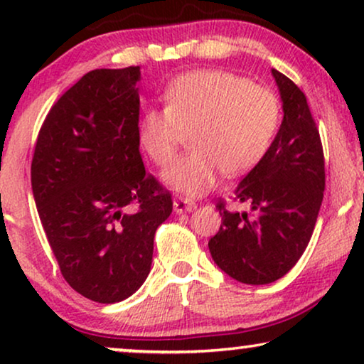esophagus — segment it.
<instances>
[{
  "label": "esophagus",
  "instance_id": "34e87169",
  "mask_svg": "<svg viewBox=\"0 0 364 364\" xmlns=\"http://www.w3.org/2000/svg\"><path fill=\"white\" fill-rule=\"evenodd\" d=\"M196 208V203H193L191 198H183V197H178L173 200V210L177 213H183V212H191Z\"/></svg>",
  "mask_w": 364,
  "mask_h": 364
}]
</instances>
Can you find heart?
<instances>
[{
  "instance_id": "obj_1",
  "label": "heart",
  "mask_w": 364,
  "mask_h": 364,
  "mask_svg": "<svg viewBox=\"0 0 364 364\" xmlns=\"http://www.w3.org/2000/svg\"><path fill=\"white\" fill-rule=\"evenodd\" d=\"M282 121L280 99L272 89L218 69H202L173 79L166 107L144 112L139 144L149 159L166 167L186 134L192 151L164 172L167 186L188 196L215 187L222 172L240 176L272 147Z\"/></svg>"
}]
</instances>
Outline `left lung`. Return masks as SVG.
I'll list each match as a JSON object with an SVG mask.
<instances>
[{
	"instance_id": "8db88e82",
	"label": "left lung",
	"mask_w": 364,
	"mask_h": 364,
	"mask_svg": "<svg viewBox=\"0 0 364 364\" xmlns=\"http://www.w3.org/2000/svg\"><path fill=\"white\" fill-rule=\"evenodd\" d=\"M280 89L283 121L265 157L233 192L247 212L218 200L222 225L208 240L213 262L237 282L267 285L295 267L310 242L325 192V157L305 94L272 69Z\"/></svg>"
}]
</instances>
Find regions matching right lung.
<instances>
[{
    "instance_id": "right-lung-1",
    "label": "right lung",
    "mask_w": 364,
    "mask_h": 364,
    "mask_svg": "<svg viewBox=\"0 0 364 364\" xmlns=\"http://www.w3.org/2000/svg\"><path fill=\"white\" fill-rule=\"evenodd\" d=\"M139 66L94 69L49 109L31 162L39 218L64 280L117 303L151 272L154 235L172 196L139 151Z\"/></svg>"
}]
</instances>
